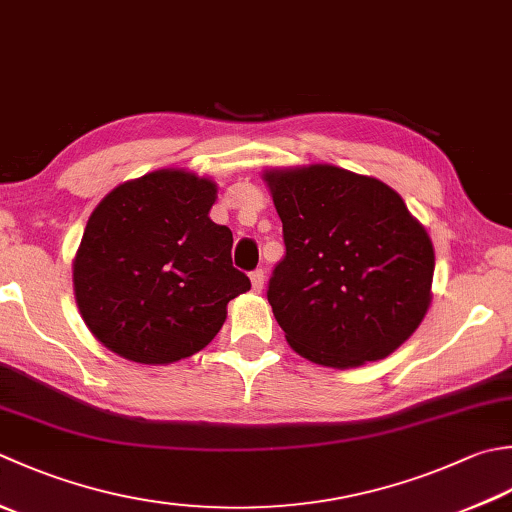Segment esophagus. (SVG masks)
I'll return each instance as SVG.
<instances>
[{
    "instance_id": "esophagus-1",
    "label": "esophagus",
    "mask_w": 512,
    "mask_h": 512,
    "mask_svg": "<svg viewBox=\"0 0 512 512\" xmlns=\"http://www.w3.org/2000/svg\"><path fill=\"white\" fill-rule=\"evenodd\" d=\"M250 282H253V290H262L264 288V282H266V273L262 268H257V270H253V273H250Z\"/></svg>"
}]
</instances>
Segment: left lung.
<instances>
[{"label": "left lung", "mask_w": 512, "mask_h": 512, "mask_svg": "<svg viewBox=\"0 0 512 512\" xmlns=\"http://www.w3.org/2000/svg\"><path fill=\"white\" fill-rule=\"evenodd\" d=\"M286 255L266 297L286 342L310 362H377L415 333L430 304L435 253L404 199L337 166L264 175Z\"/></svg>", "instance_id": "left-lung-1"}]
</instances>
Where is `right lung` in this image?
<instances>
[{"label":"right lung","mask_w":512,"mask_h":512,"mask_svg":"<svg viewBox=\"0 0 512 512\" xmlns=\"http://www.w3.org/2000/svg\"><path fill=\"white\" fill-rule=\"evenodd\" d=\"M217 188L155 170L108 193L73 264L86 326L113 353L170 364L202 350L250 279L233 266V233L208 217Z\"/></svg>","instance_id":"right-lung-1"}]
</instances>
